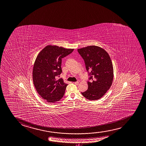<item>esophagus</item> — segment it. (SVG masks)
<instances>
[{
  "label": "esophagus",
  "instance_id": "obj_1",
  "mask_svg": "<svg viewBox=\"0 0 146 146\" xmlns=\"http://www.w3.org/2000/svg\"><path fill=\"white\" fill-rule=\"evenodd\" d=\"M74 84H76V85H78L79 84V82L78 81H77V82H75Z\"/></svg>",
  "mask_w": 146,
  "mask_h": 146
}]
</instances>
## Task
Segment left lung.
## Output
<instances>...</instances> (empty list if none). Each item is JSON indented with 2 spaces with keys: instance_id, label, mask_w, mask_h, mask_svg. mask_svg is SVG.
<instances>
[{
  "instance_id": "left-lung-1",
  "label": "left lung",
  "mask_w": 146,
  "mask_h": 146,
  "mask_svg": "<svg viewBox=\"0 0 146 146\" xmlns=\"http://www.w3.org/2000/svg\"><path fill=\"white\" fill-rule=\"evenodd\" d=\"M84 60L86 69L92 81H88V89L81 94L90 100L102 97L112 84L113 69L110 56L103 48L89 46L78 49Z\"/></svg>"
}]
</instances>
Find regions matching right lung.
Here are the masks:
<instances>
[{
  "instance_id": "right-lung-1",
  "label": "right lung",
  "mask_w": 146,
  "mask_h": 146,
  "mask_svg": "<svg viewBox=\"0 0 146 146\" xmlns=\"http://www.w3.org/2000/svg\"><path fill=\"white\" fill-rule=\"evenodd\" d=\"M56 45H47L36 58L33 70V79L36 91L42 98L49 103L60 101L64 95L68 84L63 79L55 77L62 72V58L73 52Z\"/></svg>"
}]
</instances>
